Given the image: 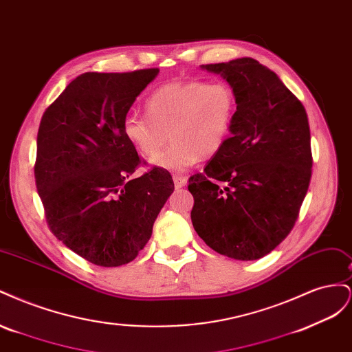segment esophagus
Masks as SVG:
<instances>
[{"instance_id":"34e87169","label":"esophagus","mask_w":352,"mask_h":352,"mask_svg":"<svg viewBox=\"0 0 352 352\" xmlns=\"http://www.w3.org/2000/svg\"><path fill=\"white\" fill-rule=\"evenodd\" d=\"M173 182L176 188H184L188 184V179L185 176H180V175H175L173 176Z\"/></svg>"}]
</instances>
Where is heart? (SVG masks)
<instances>
[{
  "mask_svg": "<svg viewBox=\"0 0 352 352\" xmlns=\"http://www.w3.org/2000/svg\"><path fill=\"white\" fill-rule=\"evenodd\" d=\"M145 109L148 116L129 113L124 117L126 140L138 154L154 156L153 166L184 172L201 157L216 155L225 146L236 117V97L226 83L180 80L157 88ZM168 134L173 144L160 153Z\"/></svg>",
  "mask_w": 352,
  "mask_h": 352,
  "instance_id": "heart-1",
  "label": "heart"
}]
</instances>
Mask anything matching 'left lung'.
<instances>
[{
	"label": "left lung",
	"mask_w": 352,
	"mask_h": 352,
	"mask_svg": "<svg viewBox=\"0 0 352 352\" xmlns=\"http://www.w3.org/2000/svg\"><path fill=\"white\" fill-rule=\"evenodd\" d=\"M236 97L228 142L204 173L189 177L198 236L226 257L250 261L273 251L295 225L311 179L304 105L278 74L243 57L201 66Z\"/></svg>",
	"instance_id": "left-lung-1"
}]
</instances>
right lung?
<instances>
[{"mask_svg":"<svg viewBox=\"0 0 352 352\" xmlns=\"http://www.w3.org/2000/svg\"><path fill=\"white\" fill-rule=\"evenodd\" d=\"M157 74L83 73L41 119L35 179L48 226L67 248L102 267L136 258L175 189L160 167L132 177L141 160L123 133L127 111Z\"/></svg>","mask_w":352,"mask_h":352,"instance_id":"right-lung-1","label":"right lung"}]
</instances>
